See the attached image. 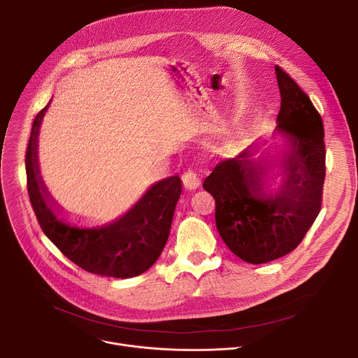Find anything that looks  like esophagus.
<instances>
[{"instance_id":"esophagus-1","label":"esophagus","mask_w":358,"mask_h":358,"mask_svg":"<svg viewBox=\"0 0 358 358\" xmlns=\"http://www.w3.org/2000/svg\"><path fill=\"white\" fill-rule=\"evenodd\" d=\"M182 182H184V187L187 190H196L197 187L200 185L201 180H200V176L193 171V169H189V171H185L182 174Z\"/></svg>"}]
</instances>
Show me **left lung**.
<instances>
[{"label": "left lung", "mask_w": 358, "mask_h": 358, "mask_svg": "<svg viewBox=\"0 0 358 358\" xmlns=\"http://www.w3.org/2000/svg\"><path fill=\"white\" fill-rule=\"evenodd\" d=\"M281 106L277 130L287 139L281 159L283 184L275 194L262 192L268 161L257 164L250 148L220 161L203 181L216 201V227L228 248L251 264L292 252L321 212L325 181L322 117L308 94L275 66Z\"/></svg>", "instance_id": "1"}]
</instances>
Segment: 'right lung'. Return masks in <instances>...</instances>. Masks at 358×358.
Returning <instances> with one entry per match:
<instances>
[{
	"label": "right lung",
	"instance_id": "right-lung-1",
	"mask_svg": "<svg viewBox=\"0 0 358 358\" xmlns=\"http://www.w3.org/2000/svg\"><path fill=\"white\" fill-rule=\"evenodd\" d=\"M48 106L37 113L26 150L27 192L45 235L83 270L116 278L145 273L168 241L182 184L178 176L158 181L119 220L101 228L71 227L52 208L37 165V135Z\"/></svg>",
	"mask_w": 358,
	"mask_h": 358
}]
</instances>
